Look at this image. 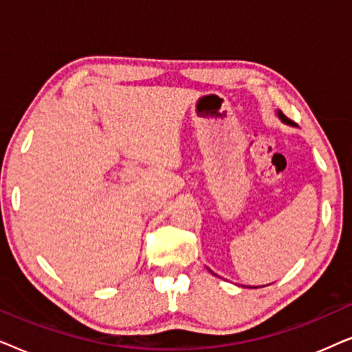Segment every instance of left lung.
<instances>
[{
  "label": "left lung",
  "instance_id": "1",
  "mask_svg": "<svg viewBox=\"0 0 352 352\" xmlns=\"http://www.w3.org/2000/svg\"><path fill=\"white\" fill-rule=\"evenodd\" d=\"M277 115H278V118H280V120H282V122H285V123H293L290 118H287V117H285V115H283V113L280 112V110H278V113H277Z\"/></svg>",
  "mask_w": 352,
  "mask_h": 352
}]
</instances>
